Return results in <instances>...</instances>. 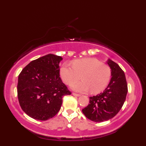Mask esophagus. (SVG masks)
<instances>
[{
	"instance_id": "1",
	"label": "esophagus",
	"mask_w": 146,
	"mask_h": 146,
	"mask_svg": "<svg viewBox=\"0 0 146 146\" xmlns=\"http://www.w3.org/2000/svg\"><path fill=\"white\" fill-rule=\"evenodd\" d=\"M73 95L74 96H76V97H79V96H80V94H78V93H73Z\"/></svg>"
}]
</instances>
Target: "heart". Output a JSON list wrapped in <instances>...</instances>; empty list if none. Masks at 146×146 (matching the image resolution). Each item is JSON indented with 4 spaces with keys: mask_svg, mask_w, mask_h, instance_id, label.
<instances>
[{
    "mask_svg": "<svg viewBox=\"0 0 146 146\" xmlns=\"http://www.w3.org/2000/svg\"><path fill=\"white\" fill-rule=\"evenodd\" d=\"M72 65L64 63L60 69V75L66 84L71 85L82 77L80 82L73 84L74 90L81 93L89 91L93 93L104 90L110 82L111 71L108 64L95 58L86 57L76 59Z\"/></svg>",
    "mask_w": 146,
    "mask_h": 146,
    "instance_id": "heart-1",
    "label": "heart"
}]
</instances>
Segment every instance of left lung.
<instances>
[{
	"mask_svg": "<svg viewBox=\"0 0 146 146\" xmlns=\"http://www.w3.org/2000/svg\"><path fill=\"white\" fill-rule=\"evenodd\" d=\"M108 64L112 76L110 84L103 93L90 97V104L82 110L86 117L93 122H104L114 117L122 108L127 93L124 72L110 59Z\"/></svg>",
	"mask_w": 146,
	"mask_h": 146,
	"instance_id": "left-lung-1",
	"label": "left lung"
}]
</instances>
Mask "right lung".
Masks as SVG:
<instances>
[{
	"mask_svg": "<svg viewBox=\"0 0 146 146\" xmlns=\"http://www.w3.org/2000/svg\"><path fill=\"white\" fill-rule=\"evenodd\" d=\"M60 56L48 54L31 61L18 78L20 106L29 117L47 120L60 110L64 96L71 93L60 77Z\"/></svg>",
	"mask_w": 146,
	"mask_h": 146,
	"instance_id": "right-lung-1",
	"label": "right lung"
}]
</instances>
